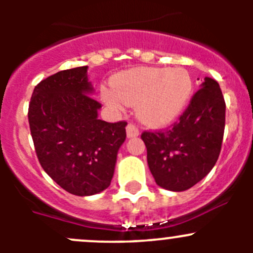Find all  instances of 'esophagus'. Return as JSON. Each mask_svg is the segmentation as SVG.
<instances>
[{
  "instance_id": "1",
  "label": "esophagus",
  "mask_w": 253,
  "mask_h": 253,
  "mask_svg": "<svg viewBox=\"0 0 253 253\" xmlns=\"http://www.w3.org/2000/svg\"><path fill=\"white\" fill-rule=\"evenodd\" d=\"M126 133L128 138H134L139 136V129L133 124H128L126 127Z\"/></svg>"
}]
</instances>
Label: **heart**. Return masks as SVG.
Listing matches in <instances>:
<instances>
[{
    "mask_svg": "<svg viewBox=\"0 0 253 253\" xmlns=\"http://www.w3.org/2000/svg\"><path fill=\"white\" fill-rule=\"evenodd\" d=\"M111 86L101 88V98L109 108L122 110L136 105L142 122L162 127L185 110L192 96L193 81L182 67H134L114 76Z\"/></svg>",
    "mask_w": 253,
    "mask_h": 253,
    "instance_id": "obj_1",
    "label": "heart"
}]
</instances>
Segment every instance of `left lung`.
Here are the masks:
<instances>
[{
  "mask_svg": "<svg viewBox=\"0 0 253 253\" xmlns=\"http://www.w3.org/2000/svg\"><path fill=\"white\" fill-rule=\"evenodd\" d=\"M224 127L223 93L218 82L206 77L174 126L142 133L157 185L181 192L206 177L220 154Z\"/></svg>",
  "mask_w": 253,
  "mask_h": 253,
  "instance_id": "1",
  "label": "left lung"
}]
</instances>
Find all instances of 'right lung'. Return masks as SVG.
Segmentation results:
<instances>
[{"label": "right lung", "mask_w": 253, "mask_h": 253, "mask_svg": "<svg viewBox=\"0 0 253 253\" xmlns=\"http://www.w3.org/2000/svg\"><path fill=\"white\" fill-rule=\"evenodd\" d=\"M88 66L61 71L40 82L28 111L35 152L42 169L63 190L91 196L106 190L127 122L99 120Z\"/></svg>", "instance_id": "obj_1"}]
</instances>
